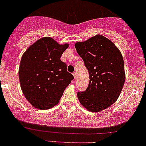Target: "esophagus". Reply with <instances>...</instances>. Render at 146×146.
I'll return each instance as SVG.
<instances>
[{
	"instance_id": "34e87169",
	"label": "esophagus",
	"mask_w": 146,
	"mask_h": 146,
	"mask_svg": "<svg viewBox=\"0 0 146 146\" xmlns=\"http://www.w3.org/2000/svg\"><path fill=\"white\" fill-rule=\"evenodd\" d=\"M73 76H74V78H75V79H76V77H77V73L76 72H74V73H73Z\"/></svg>"
}]
</instances>
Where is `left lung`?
I'll return each mask as SVG.
<instances>
[{
  "mask_svg": "<svg viewBox=\"0 0 146 146\" xmlns=\"http://www.w3.org/2000/svg\"><path fill=\"white\" fill-rule=\"evenodd\" d=\"M84 61L90 81L84 92H78L80 103L91 112L110 107L120 95L125 80L124 61L116 45L102 35L75 44Z\"/></svg>",
  "mask_w": 146,
  "mask_h": 146,
  "instance_id": "left-lung-1",
  "label": "left lung"
}]
</instances>
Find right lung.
<instances>
[{"instance_id":"1","label":"right lung","mask_w":146,"mask_h":146,"mask_svg":"<svg viewBox=\"0 0 146 146\" xmlns=\"http://www.w3.org/2000/svg\"><path fill=\"white\" fill-rule=\"evenodd\" d=\"M68 44L44 37L28 47L21 57L19 80L25 98L34 108L46 110L59 102L73 76L60 58Z\"/></svg>"}]
</instances>
